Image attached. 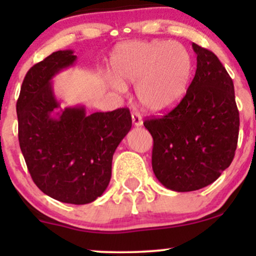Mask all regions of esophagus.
<instances>
[{
    "instance_id": "1",
    "label": "esophagus",
    "mask_w": 256,
    "mask_h": 256,
    "mask_svg": "<svg viewBox=\"0 0 256 256\" xmlns=\"http://www.w3.org/2000/svg\"><path fill=\"white\" fill-rule=\"evenodd\" d=\"M131 118H132V124H134V126H142L143 125L142 116H140V113H138V112H132Z\"/></svg>"
}]
</instances>
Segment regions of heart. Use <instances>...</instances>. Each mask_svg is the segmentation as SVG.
Here are the masks:
<instances>
[{
	"instance_id": "1",
	"label": "heart",
	"mask_w": 256,
	"mask_h": 256,
	"mask_svg": "<svg viewBox=\"0 0 256 256\" xmlns=\"http://www.w3.org/2000/svg\"><path fill=\"white\" fill-rule=\"evenodd\" d=\"M114 76L108 84L125 92L126 84H136L140 104L152 113H162L184 98L192 72V61L177 42L152 40L119 46L110 58Z\"/></svg>"
}]
</instances>
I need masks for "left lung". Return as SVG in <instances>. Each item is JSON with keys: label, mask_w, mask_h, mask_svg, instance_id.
Returning <instances> with one entry per match:
<instances>
[{"label": "left lung", "mask_w": 256, "mask_h": 256, "mask_svg": "<svg viewBox=\"0 0 256 256\" xmlns=\"http://www.w3.org/2000/svg\"><path fill=\"white\" fill-rule=\"evenodd\" d=\"M198 66L186 95L162 118L148 119L152 165L167 189L185 192L212 184L230 166L240 114L232 79L216 54L192 43Z\"/></svg>", "instance_id": "obj_1"}]
</instances>
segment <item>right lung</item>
Masks as SVG:
<instances>
[{
  "label": "right lung",
  "mask_w": 256,
  "mask_h": 256,
  "mask_svg": "<svg viewBox=\"0 0 256 256\" xmlns=\"http://www.w3.org/2000/svg\"><path fill=\"white\" fill-rule=\"evenodd\" d=\"M73 50L52 52L26 73L16 102L19 143L34 184L52 198L86 204L106 192L112 160L132 120L128 108L88 114L61 108L52 78L74 66Z\"/></svg>",
  "instance_id": "add662e5"
}]
</instances>
